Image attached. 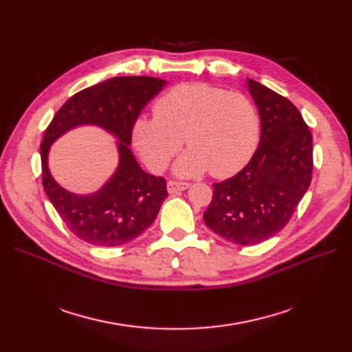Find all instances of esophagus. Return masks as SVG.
I'll return each mask as SVG.
<instances>
[{
    "label": "esophagus",
    "mask_w": 352,
    "mask_h": 352,
    "mask_svg": "<svg viewBox=\"0 0 352 352\" xmlns=\"http://www.w3.org/2000/svg\"><path fill=\"white\" fill-rule=\"evenodd\" d=\"M188 188H189V184H186V182H176V180H168L167 182L168 194H176V192H180V190H185Z\"/></svg>",
    "instance_id": "esophagus-1"
}]
</instances>
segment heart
<instances>
[{
    "mask_svg": "<svg viewBox=\"0 0 352 352\" xmlns=\"http://www.w3.org/2000/svg\"><path fill=\"white\" fill-rule=\"evenodd\" d=\"M190 148L175 164L180 177L207 170L226 177L250 162L260 138V117L242 94L182 83L154 104V117L140 116L132 124V142L146 167L163 172L184 144Z\"/></svg>",
    "mask_w": 352,
    "mask_h": 352,
    "instance_id": "obj_1",
    "label": "heart"
}]
</instances>
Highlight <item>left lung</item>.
Here are the masks:
<instances>
[{"label": "left lung", "mask_w": 352, "mask_h": 352, "mask_svg": "<svg viewBox=\"0 0 352 352\" xmlns=\"http://www.w3.org/2000/svg\"><path fill=\"white\" fill-rule=\"evenodd\" d=\"M261 123L250 163L214 184L206 225L232 243L255 245L279 233L292 217L313 172V136L301 113L278 92L247 79Z\"/></svg>", "instance_id": "left-lung-1"}]
</instances>
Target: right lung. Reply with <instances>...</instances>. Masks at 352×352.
Returning <instances> with one entry per match:
<instances>
[{"label":"right lung","instance_id":"1","mask_svg":"<svg viewBox=\"0 0 352 352\" xmlns=\"http://www.w3.org/2000/svg\"><path fill=\"white\" fill-rule=\"evenodd\" d=\"M167 85L150 76L111 78L74 94L57 111L41 142L42 185L61 220L79 239L97 247L133 241L153 225L167 198L164 177L144 172L131 151L132 124ZM98 125L118 140L120 164L97 193L80 196L60 187L47 167L49 148L78 125Z\"/></svg>","mask_w":352,"mask_h":352}]
</instances>
